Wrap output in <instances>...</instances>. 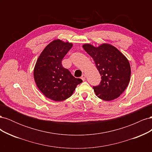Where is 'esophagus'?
Returning a JSON list of instances; mask_svg holds the SVG:
<instances>
[{"label": "esophagus", "instance_id": "obj_1", "mask_svg": "<svg viewBox=\"0 0 152 152\" xmlns=\"http://www.w3.org/2000/svg\"><path fill=\"white\" fill-rule=\"evenodd\" d=\"M81 79L83 80V81H84L85 80H86V75L85 74H83L82 75V77H81Z\"/></svg>", "mask_w": 152, "mask_h": 152}]
</instances>
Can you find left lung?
Masks as SVG:
<instances>
[{
    "mask_svg": "<svg viewBox=\"0 0 152 152\" xmlns=\"http://www.w3.org/2000/svg\"><path fill=\"white\" fill-rule=\"evenodd\" d=\"M82 47L93 58L102 75L100 84L93 87L96 95L104 101L118 98L130 82L131 66L127 58L115 47L107 43L98 47L85 44Z\"/></svg>",
    "mask_w": 152,
    "mask_h": 152,
    "instance_id": "left-lung-1",
    "label": "left lung"
}]
</instances>
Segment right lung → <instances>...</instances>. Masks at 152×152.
<instances>
[{"mask_svg":"<svg viewBox=\"0 0 152 152\" xmlns=\"http://www.w3.org/2000/svg\"><path fill=\"white\" fill-rule=\"evenodd\" d=\"M72 45L71 42L54 40L40 53L34 67L37 86L45 97L55 102L70 98L77 86L82 82L61 65L63 58Z\"/></svg>","mask_w":152,"mask_h":152,"instance_id":"obj_1","label":"right lung"}]
</instances>
